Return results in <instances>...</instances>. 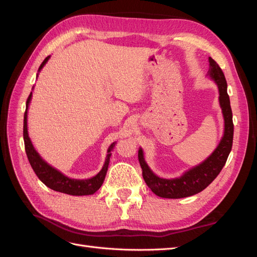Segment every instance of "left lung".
Wrapping results in <instances>:
<instances>
[{"label":"left lung","instance_id":"8db88e82","mask_svg":"<svg viewBox=\"0 0 257 257\" xmlns=\"http://www.w3.org/2000/svg\"><path fill=\"white\" fill-rule=\"evenodd\" d=\"M209 76L219 87V99L225 122L224 136L214 152L205 162L190 169L180 178L176 179H163L155 176L144 160L143 150L139 149L138 160L143 169L145 182L155 195L160 197L183 198L195 195V194L205 190L220 174L231 150L232 138H234V123H232L229 96L227 94V82L219 64L211 58H209Z\"/></svg>","mask_w":257,"mask_h":257}]
</instances>
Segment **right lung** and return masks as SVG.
<instances>
[{
	"label": "right lung",
	"instance_id": "obj_1",
	"mask_svg": "<svg viewBox=\"0 0 257 257\" xmlns=\"http://www.w3.org/2000/svg\"><path fill=\"white\" fill-rule=\"evenodd\" d=\"M48 59L49 57H47L43 61V63L41 64L40 68H38V71H41L43 66L46 64V62L48 61ZM31 97H32V92L30 93V95L27 99V108L25 112V119H23V139H25V148H26L27 157L31 166H32L34 170V173L46 186H48V188H50L53 191L69 194V195H75V196L91 195V194H94L100 186H102L105 180L108 165H109L110 155H111L110 151L112 150L114 143L110 145L109 149H108V154L105 161V164L102 170H100L95 177H93L91 179H85V180H77V179L67 178L63 174H61L59 170L47 164V163H46L35 151L32 143L30 141L29 134H28V126H27V115H28V107H29Z\"/></svg>",
	"mask_w": 257,
	"mask_h": 257
}]
</instances>
